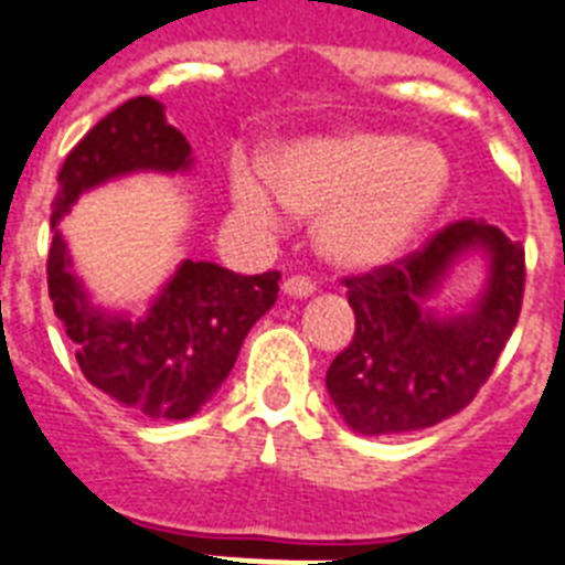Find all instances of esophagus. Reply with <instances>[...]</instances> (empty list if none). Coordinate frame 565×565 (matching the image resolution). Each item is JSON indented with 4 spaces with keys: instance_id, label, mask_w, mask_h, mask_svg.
I'll return each instance as SVG.
<instances>
[{
    "instance_id": "1",
    "label": "esophagus",
    "mask_w": 565,
    "mask_h": 565,
    "mask_svg": "<svg viewBox=\"0 0 565 565\" xmlns=\"http://www.w3.org/2000/svg\"><path fill=\"white\" fill-rule=\"evenodd\" d=\"M282 291H286L288 297H295V300H306V297L315 295V282H311L309 277H288L286 282H282Z\"/></svg>"
}]
</instances>
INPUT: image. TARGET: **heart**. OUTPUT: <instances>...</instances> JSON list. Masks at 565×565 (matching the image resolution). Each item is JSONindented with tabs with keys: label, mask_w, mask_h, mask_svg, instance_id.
I'll return each mask as SVG.
<instances>
[{
	"label": "heart",
	"mask_w": 565,
	"mask_h": 565,
	"mask_svg": "<svg viewBox=\"0 0 565 565\" xmlns=\"http://www.w3.org/2000/svg\"><path fill=\"white\" fill-rule=\"evenodd\" d=\"M449 183L444 148L391 130L300 139L279 148L268 169H230V195L245 218L259 227L279 224L286 210L318 218V250L347 270L394 262L444 204Z\"/></svg>",
	"instance_id": "obj_1"
}]
</instances>
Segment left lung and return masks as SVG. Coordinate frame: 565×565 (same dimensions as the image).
Wrapping results in <instances>:
<instances>
[{
	"label": "left lung",
	"instance_id": "left-lung-1",
	"mask_svg": "<svg viewBox=\"0 0 565 565\" xmlns=\"http://www.w3.org/2000/svg\"><path fill=\"white\" fill-rule=\"evenodd\" d=\"M476 253L488 268L477 300L431 310L451 270ZM344 282L355 335L329 364L327 391L359 435H405L467 408L493 373L522 309L525 247L493 224L455 221L426 250Z\"/></svg>",
	"mask_w": 565,
	"mask_h": 565
}]
</instances>
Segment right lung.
Wrapping results in <instances>:
<instances>
[{
    "instance_id": "1",
    "label": "right lung",
    "mask_w": 565,
    "mask_h": 565,
    "mask_svg": "<svg viewBox=\"0 0 565 565\" xmlns=\"http://www.w3.org/2000/svg\"><path fill=\"white\" fill-rule=\"evenodd\" d=\"M192 166V148L166 121V107L151 96L130 98L72 148L52 204L49 297L78 347L81 373L102 394L151 419H189L210 403L250 327L277 303L279 274L242 277L215 262L183 259L134 318L93 300L57 224L81 195L110 180L139 171L186 174Z\"/></svg>"
}]
</instances>
